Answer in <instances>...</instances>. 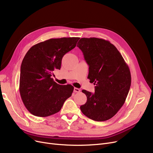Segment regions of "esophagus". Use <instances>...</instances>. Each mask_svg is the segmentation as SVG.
Segmentation results:
<instances>
[{
	"instance_id": "esophagus-1",
	"label": "esophagus",
	"mask_w": 153,
	"mask_h": 153,
	"mask_svg": "<svg viewBox=\"0 0 153 153\" xmlns=\"http://www.w3.org/2000/svg\"><path fill=\"white\" fill-rule=\"evenodd\" d=\"M80 91H81V89H79V88H74V92H79Z\"/></svg>"
}]
</instances>
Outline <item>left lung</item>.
I'll list each match as a JSON object with an SVG mask.
<instances>
[{
  "label": "left lung",
  "mask_w": 153,
  "mask_h": 153,
  "mask_svg": "<svg viewBox=\"0 0 153 153\" xmlns=\"http://www.w3.org/2000/svg\"><path fill=\"white\" fill-rule=\"evenodd\" d=\"M77 44L89 66L88 78L96 85L94 94L82 91L87 96V102L81 105V110L92 120L107 121L121 109L127 97L131 83L130 70L109 41L81 38Z\"/></svg>",
  "instance_id": "obj_1"
}]
</instances>
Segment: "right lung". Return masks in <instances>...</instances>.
<instances>
[{"label": "right lung", "mask_w": 153, "mask_h": 153, "mask_svg": "<svg viewBox=\"0 0 153 153\" xmlns=\"http://www.w3.org/2000/svg\"><path fill=\"white\" fill-rule=\"evenodd\" d=\"M79 37L51 39L38 43L26 53L22 62L19 91L25 108L33 115L47 117L60 111L74 87L60 85L52 78L60 69L63 56L74 49Z\"/></svg>", "instance_id": "add662e5"}]
</instances>
